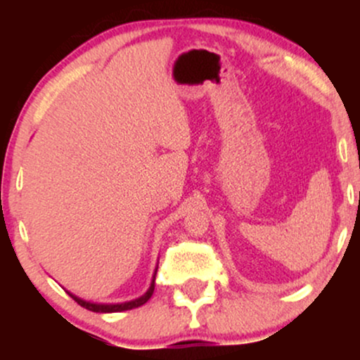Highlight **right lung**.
<instances>
[{"label": "right lung", "instance_id": "1", "mask_svg": "<svg viewBox=\"0 0 360 360\" xmlns=\"http://www.w3.org/2000/svg\"><path fill=\"white\" fill-rule=\"evenodd\" d=\"M157 272V269H155ZM155 272H154V278H152V283H150V288L147 289L146 292H143L140 298H135L131 301H125V303H91V301H86L82 298H77L76 295H72L71 291H68V295L71 296V298L76 301L77 304H81L82 308L89 309V311H96V313H118V311H127V309H134V308H139L142 307V304H146L148 300H150V296L154 295V286H155Z\"/></svg>", "mask_w": 360, "mask_h": 360}]
</instances>
